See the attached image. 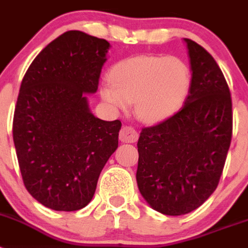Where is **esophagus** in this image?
I'll use <instances>...</instances> for the list:
<instances>
[{"mask_svg": "<svg viewBox=\"0 0 248 248\" xmlns=\"http://www.w3.org/2000/svg\"><path fill=\"white\" fill-rule=\"evenodd\" d=\"M139 138L138 131L131 126H123L119 133V139L123 143H135Z\"/></svg>", "mask_w": 248, "mask_h": 248, "instance_id": "34e87169", "label": "esophagus"}]
</instances>
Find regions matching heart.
Listing matches in <instances>:
<instances>
[{
	"label": "heart",
	"mask_w": 248,
	"mask_h": 248,
	"mask_svg": "<svg viewBox=\"0 0 248 248\" xmlns=\"http://www.w3.org/2000/svg\"><path fill=\"white\" fill-rule=\"evenodd\" d=\"M191 89V72L183 59L164 56H135L115 63L109 80L100 85V97L111 110L134 103V111L145 123H160L183 107Z\"/></svg>",
	"instance_id": "obj_1"
}]
</instances>
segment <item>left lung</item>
Segmentation results:
<instances>
[{
    "mask_svg": "<svg viewBox=\"0 0 248 248\" xmlns=\"http://www.w3.org/2000/svg\"><path fill=\"white\" fill-rule=\"evenodd\" d=\"M191 89L183 108L138 140L137 183L156 211L189 214L216 190L232 138L229 85L211 54L189 38Z\"/></svg>",
    "mask_w": 248,
    "mask_h": 248,
    "instance_id": "1",
    "label": "left lung"
}]
</instances>
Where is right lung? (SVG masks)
<instances>
[{
  "mask_svg": "<svg viewBox=\"0 0 248 248\" xmlns=\"http://www.w3.org/2000/svg\"><path fill=\"white\" fill-rule=\"evenodd\" d=\"M108 41L68 31L31 63L17 98L13 143L26 189L56 211L88 205L103 168L118 148L120 120L91 113Z\"/></svg>",
  "mask_w": 248,
  "mask_h": 248,
  "instance_id": "add662e5",
  "label": "right lung"
}]
</instances>
